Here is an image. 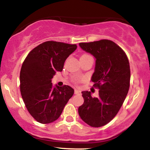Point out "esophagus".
Wrapping results in <instances>:
<instances>
[{"label": "esophagus", "instance_id": "esophagus-1", "mask_svg": "<svg viewBox=\"0 0 150 150\" xmlns=\"http://www.w3.org/2000/svg\"><path fill=\"white\" fill-rule=\"evenodd\" d=\"M75 95H81V91H79V90L75 89Z\"/></svg>", "mask_w": 150, "mask_h": 150}]
</instances>
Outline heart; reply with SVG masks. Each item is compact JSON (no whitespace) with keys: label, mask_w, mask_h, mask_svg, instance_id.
<instances>
[{"label":"heart","mask_w":150,"mask_h":150,"mask_svg":"<svg viewBox=\"0 0 150 150\" xmlns=\"http://www.w3.org/2000/svg\"><path fill=\"white\" fill-rule=\"evenodd\" d=\"M91 57V55H88V54H83L81 56V57ZM74 81H75V83H77V81H77V79H75Z\"/></svg>","instance_id":"b5f03b06"}]
</instances>
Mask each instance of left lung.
<instances>
[{
	"label": "left lung",
	"mask_w": 150,
	"mask_h": 150,
	"mask_svg": "<svg viewBox=\"0 0 150 150\" xmlns=\"http://www.w3.org/2000/svg\"><path fill=\"white\" fill-rule=\"evenodd\" d=\"M79 45L95 57L91 80L99 89L97 97H92L91 92H81L84 102L78 108L79 117L90 126H103L117 115L128 93V59L123 49L109 40L81 42Z\"/></svg>",
	"instance_id": "1"
}]
</instances>
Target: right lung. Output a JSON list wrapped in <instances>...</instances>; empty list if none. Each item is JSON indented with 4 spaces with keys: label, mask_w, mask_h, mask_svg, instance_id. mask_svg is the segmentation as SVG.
<instances>
[{
    "label": "right lung",
    "mask_w": 150,
    "mask_h": 150,
    "mask_svg": "<svg viewBox=\"0 0 150 150\" xmlns=\"http://www.w3.org/2000/svg\"><path fill=\"white\" fill-rule=\"evenodd\" d=\"M76 45L47 41L29 52L20 73L21 93L27 110L38 122L47 124L59 118L74 94L71 86H53L51 79L62 71Z\"/></svg>",
    "instance_id": "add662e5"
}]
</instances>
